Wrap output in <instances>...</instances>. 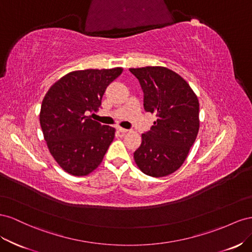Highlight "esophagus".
Returning a JSON list of instances; mask_svg holds the SVG:
<instances>
[{"instance_id":"esophagus-1","label":"esophagus","mask_w":252,"mask_h":252,"mask_svg":"<svg viewBox=\"0 0 252 252\" xmlns=\"http://www.w3.org/2000/svg\"><path fill=\"white\" fill-rule=\"evenodd\" d=\"M117 130H118L120 133H126V132H128V130H126V128L120 127V126H118V127H117Z\"/></svg>"}]
</instances>
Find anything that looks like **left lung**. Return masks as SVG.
Here are the masks:
<instances>
[{
  "label": "left lung",
  "mask_w": 252,
  "mask_h": 252,
  "mask_svg": "<svg viewBox=\"0 0 252 252\" xmlns=\"http://www.w3.org/2000/svg\"><path fill=\"white\" fill-rule=\"evenodd\" d=\"M143 92V107L156 115L150 131L141 135L134 159L143 173L162 177L181 168L199 128V103L186 80L161 66L130 68Z\"/></svg>",
  "instance_id": "left-lung-1"
}]
</instances>
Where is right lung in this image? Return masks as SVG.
Segmentation results:
<instances>
[{"label": "right lung", "instance_id": "right-lung-1", "mask_svg": "<svg viewBox=\"0 0 252 252\" xmlns=\"http://www.w3.org/2000/svg\"><path fill=\"white\" fill-rule=\"evenodd\" d=\"M121 73V67L71 71L43 99L42 132L50 154L67 173L88 175L101 163L115 128L93 120L89 114L99 110L106 86Z\"/></svg>", "mask_w": 252, "mask_h": 252}]
</instances>
